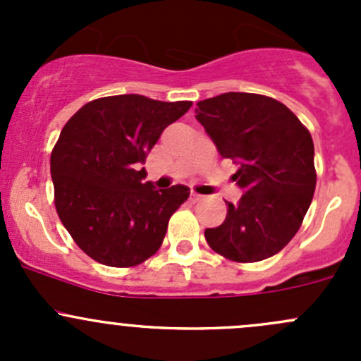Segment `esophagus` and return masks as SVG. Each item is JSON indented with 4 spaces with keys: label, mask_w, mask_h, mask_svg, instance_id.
<instances>
[{
    "label": "esophagus",
    "mask_w": 361,
    "mask_h": 361,
    "mask_svg": "<svg viewBox=\"0 0 361 361\" xmlns=\"http://www.w3.org/2000/svg\"><path fill=\"white\" fill-rule=\"evenodd\" d=\"M190 199H192V202H197V201H201L202 195H201V194H197V192H192V194H190Z\"/></svg>",
    "instance_id": "esophagus-1"
}]
</instances>
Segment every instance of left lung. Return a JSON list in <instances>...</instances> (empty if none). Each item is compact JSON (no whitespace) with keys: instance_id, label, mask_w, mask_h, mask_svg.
<instances>
[{"instance_id":"8db88e82","label":"left lung","mask_w":361,"mask_h":361,"mask_svg":"<svg viewBox=\"0 0 361 361\" xmlns=\"http://www.w3.org/2000/svg\"><path fill=\"white\" fill-rule=\"evenodd\" d=\"M197 106L195 118L221 157L239 166L232 180L245 192L238 204L227 202L220 227L204 231L207 245L228 260H265L292 241L311 206V134L285 104L260 94H220Z\"/></svg>"}]
</instances>
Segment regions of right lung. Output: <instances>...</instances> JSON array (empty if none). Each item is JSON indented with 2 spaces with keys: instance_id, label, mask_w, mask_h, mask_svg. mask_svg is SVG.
Listing matches in <instances>:
<instances>
[{
  "instance_id": "add662e5",
  "label": "right lung",
  "mask_w": 361,
  "mask_h": 361,
  "mask_svg": "<svg viewBox=\"0 0 361 361\" xmlns=\"http://www.w3.org/2000/svg\"><path fill=\"white\" fill-rule=\"evenodd\" d=\"M190 106L122 94L83 104L63 127L50 155L54 201L73 241L92 260L134 267L157 253L190 188L157 190L145 181L141 164Z\"/></svg>"
}]
</instances>
